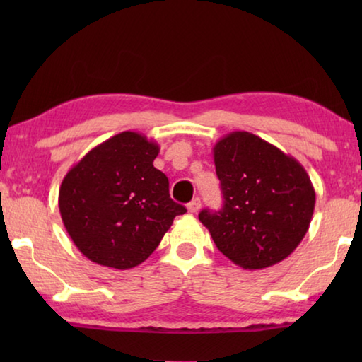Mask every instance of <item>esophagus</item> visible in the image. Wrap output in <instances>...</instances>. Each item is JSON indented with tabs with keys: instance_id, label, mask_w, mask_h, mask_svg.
Here are the masks:
<instances>
[{
	"instance_id": "esophagus-1",
	"label": "esophagus",
	"mask_w": 362,
	"mask_h": 362,
	"mask_svg": "<svg viewBox=\"0 0 362 362\" xmlns=\"http://www.w3.org/2000/svg\"><path fill=\"white\" fill-rule=\"evenodd\" d=\"M187 209H188V212H193V214L198 212V211L201 209V199H199V198H193V199L188 203Z\"/></svg>"
}]
</instances>
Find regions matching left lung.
<instances>
[{"mask_svg":"<svg viewBox=\"0 0 362 362\" xmlns=\"http://www.w3.org/2000/svg\"><path fill=\"white\" fill-rule=\"evenodd\" d=\"M223 193L220 211L199 220L217 249L244 269L268 268L302 243L315 211V188L296 158L246 131L214 145Z\"/></svg>","mask_w":362,"mask_h":362,"instance_id":"8db88e82","label":"left lung"}]
</instances>
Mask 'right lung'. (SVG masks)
Listing matches in <instances>:
<instances>
[{
	"instance_id": "1",
	"label": "right lung",
	"mask_w": 362,
	"mask_h": 362,
	"mask_svg": "<svg viewBox=\"0 0 362 362\" xmlns=\"http://www.w3.org/2000/svg\"><path fill=\"white\" fill-rule=\"evenodd\" d=\"M159 146L124 131L86 153L59 189L62 222L79 252L99 265H140L187 209L169 196V180L153 166Z\"/></svg>"
}]
</instances>
